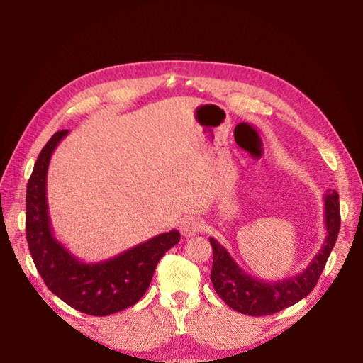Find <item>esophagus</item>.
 I'll return each instance as SVG.
<instances>
[{"label":"esophagus","mask_w":363,"mask_h":363,"mask_svg":"<svg viewBox=\"0 0 363 363\" xmlns=\"http://www.w3.org/2000/svg\"><path fill=\"white\" fill-rule=\"evenodd\" d=\"M203 221L196 216H184L180 221V232L184 238H192L203 230Z\"/></svg>","instance_id":"1"}]
</instances>
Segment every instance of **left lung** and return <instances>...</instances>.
Returning <instances> with one entry per match:
<instances>
[{
	"label": "left lung",
	"mask_w": 363,
	"mask_h": 363,
	"mask_svg": "<svg viewBox=\"0 0 363 363\" xmlns=\"http://www.w3.org/2000/svg\"><path fill=\"white\" fill-rule=\"evenodd\" d=\"M324 221L327 236L320 252L301 274L281 281L251 277L216 239L208 238L213 250L211 280L216 294L232 309L250 316L277 313L303 300L315 288L337 239L340 227L339 194L332 189H328L324 196Z\"/></svg>",
	"instance_id": "8db88e82"
}]
</instances>
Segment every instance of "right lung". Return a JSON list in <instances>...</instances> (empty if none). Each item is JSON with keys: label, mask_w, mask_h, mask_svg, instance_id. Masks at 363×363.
Returning <instances> with one entry per match:
<instances>
[{"label": "right lung", "mask_w": 363, "mask_h": 363, "mask_svg": "<svg viewBox=\"0 0 363 363\" xmlns=\"http://www.w3.org/2000/svg\"><path fill=\"white\" fill-rule=\"evenodd\" d=\"M69 133L62 130L42 148L33 168L26 195V235L33 262L48 289L75 311L107 316L136 304L147 292L162 256L180 240L171 230L131 247L118 256L84 263L60 244L52 233L47 172L52 151Z\"/></svg>", "instance_id": "right-lung-1"}]
</instances>
